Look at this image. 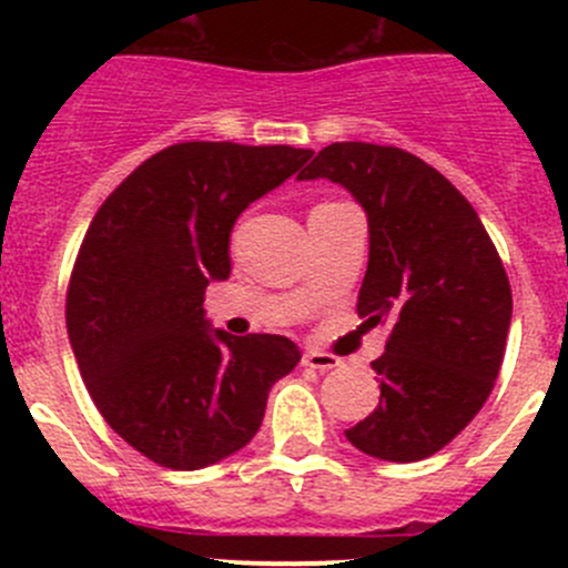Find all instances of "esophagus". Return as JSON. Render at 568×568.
<instances>
[{
    "label": "esophagus",
    "mask_w": 568,
    "mask_h": 568,
    "mask_svg": "<svg viewBox=\"0 0 568 568\" xmlns=\"http://www.w3.org/2000/svg\"><path fill=\"white\" fill-rule=\"evenodd\" d=\"M302 365H307V368L318 371V374H324V371H332V368H341V357H335V354H326V352H318V348H307L305 357H302Z\"/></svg>",
    "instance_id": "obj_1"
}]
</instances>
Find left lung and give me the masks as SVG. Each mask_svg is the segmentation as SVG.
I'll use <instances>...</instances> for the list:
<instances>
[{
    "mask_svg": "<svg viewBox=\"0 0 568 568\" xmlns=\"http://www.w3.org/2000/svg\"><path fill=\"white\" fill-rule=\"evenodd\" d=\"M329 178L368 214L365 324H387L379 406L346 432L385 462L443 450L489 398L511 326V285L467 197L423 159L393 145L332 142L300 173Z\"/></svg>",
    "mask_w": 568,
    "mask_h": 568,
    "instance_id": "obj_1",
    "label": "left lung"
}]
</instances>
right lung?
<instances>
[{
    "instance_id": "obj_1",
    "label": "right lung",
    "mask_w": 568,
    "mask_h": 568,
    "mask_svg": "<svg viewBox=\"0 0 568 568\" xmlns=\"http://www.w3.org/2000/svg\"><path fill=\"white\" fill-rule=\"evenodd\" d=\"M313 151L178 142L140 164L93 216L65 324L84 387L114 434L151 462L200 469L257 434L268 390L296 368L283 335L211 329L203 296L231 277L239 214Z\"/></svg>"
}]
</instances>
